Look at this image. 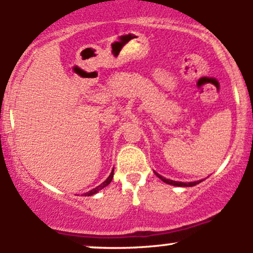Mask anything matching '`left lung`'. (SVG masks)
I'll return each mask as SVG.
<instances>
[{"mask_svg": "<svg viewBox=\"0 0 253 253\" xmlns=\"http://www.w3.org/2000/svg\"><path fill=\"white\" fill-rule=\"evenodd\" d=\"M156 175L158 176V177L163 182H165V183L172 184V186H178V187H193V186H195V184H198V183H200V182H202V181H197V182H188V183H184V182L172 181V180H169V178H165V177H163L162 175H159V173H157V172H156Z\"/></svg>", "mask_w": 253, "mask_h": 253, "instance_id": "left-lung-1", "label": "left lung"}]
</instances>
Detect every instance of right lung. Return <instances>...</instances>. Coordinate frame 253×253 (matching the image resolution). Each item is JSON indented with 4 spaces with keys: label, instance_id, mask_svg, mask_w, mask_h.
I'll return each mask as SVG.
<instances>
[{
    "label": "right lung",
    "instance_id": "obj_1",
    "mask_svg": "<svg viewBox=\"0 0 253 253\" xmlns=\"http://www.w3.org/2000/svg\"><path fill=\"white\" fill-rule=\"evenodd\" d=\"M113 171H115V170H112V172H111V175L108 176V177H107V180L102 182V183L100 184V186H97L96 188L91 189V191H89L88 193H85V197H90V195L95 194V193H97V192H99V191H101V189H102V188H105L106 186H108V184L111 183V181H112V178H113Z\"/></svg>",
    "mask_w": 253,
    "mask_h": 253
}]
</instances>
